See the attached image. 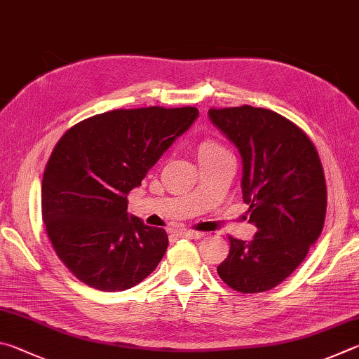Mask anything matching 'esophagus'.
I'll use <instances>...</instances> for the list:
<instances>
[{"mask_svg": "<svg viewBox=\"0 0 359 359\" xmlns=\"http://www.w3.org/2000/svg\"><path fill=\"white\" fill-rule=\"evenodd\" d=\"M178 236H181V238H191V240H198V238L202 236V233H200V231H196V230L184 229V230H180L178 231Z\"/></svg>", "mask_w": 359, "mask_h": 359, "instance_id": "obj_1", "label": "esophagus"}]
</instances>
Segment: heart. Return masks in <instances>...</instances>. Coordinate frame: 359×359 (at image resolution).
Returning a JSON list of instances; mask_svg holds the SVG:
<instances>
[{"label": "heart", "instance_id": "b5f03b06", "mask_svg": "<svg viewBox=\"0 0 359 359\" xmlns=\"http://www.w3.org/2000/svg\"><path fill=\"white\" fill-rule=\"evenodd\" d=\"M197 154H198V159L203 161V159H212V157L225 156V154H229V151L225 149L221 143H217L216 140L206 138V140L198 143Z\"/></svg>", "mask_w": 359, "mask_h": 359}]
</instances>
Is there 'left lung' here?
Listing matches in <instances>:
<instances>
[{
  "label": "left lung",
  "instance_id": "8db88e82",
  "mask_svg": "<svg viewBox=\"0 0 359 359\" xmlns=\"http://www.w3.org/2000/svg\"><path fill=\"white\" fill-rule=\"evenodd\" d=\"M211 123L240 151L243 200L252 241L230 236L217 274L241 293L271 290L306 259L323 230L326 181L316 147L290 119L243 105L210 109Z\"/></svg>",
  "mask_w": 359,
  "mask_h": 359
}]
</instances>
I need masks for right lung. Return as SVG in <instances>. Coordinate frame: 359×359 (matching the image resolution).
I'll return each instance as SVG.
<instances>
[{
    "label": "right lung",
    "instance_id": "1",
    "mask_svg": "<svg viewBox=\"0 0 359 359\" xmlns=\"http://www.w3.org/2000/svg\"><path fill=\"white\" fill-rule=\"evenodd\" d=\"M197 116L196 107L111 110L56 143L42 178V219L56 255L83 284L123 292L159 265L168 236L128 215V194Z\"/></svg>",
    "mask_w": 359,
    "mask_h": 359
}]
</instances>
